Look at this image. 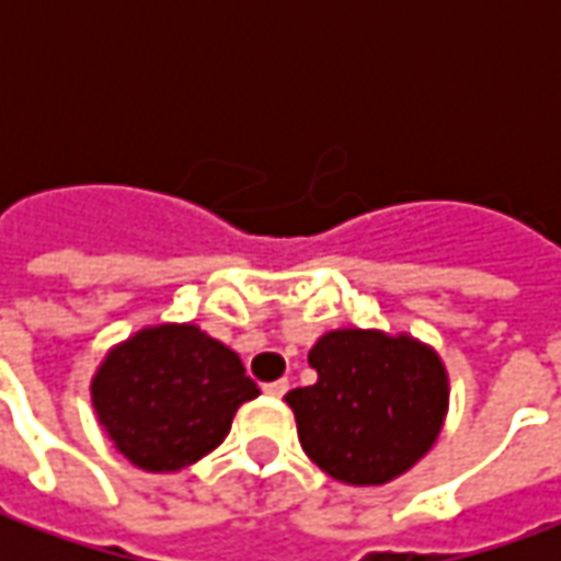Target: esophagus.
I'll return each instance as SVG.
<instances>
[{
  "label": "esophagus",
  "instance_id": "34e87169",
  "mask_svg": "<svg viewBox=\"0 0 561 561\" xmlns=\"http://www.w3.org/2000/svg\"><path fill=\"white\" fill-rule=\"evenodd\" d=\"M264 393L273 397V400H279V397L288 393V381H285V378H279V381H270V385H264Z\"/></svg>",
  "mask_w": 561,
  "mask_h": 561
}]
</instances>
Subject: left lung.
Returning <instances> with one entry per match:
<instances>
[{
    "label": "left lung",
    "instance_id": "left-lung-1",
    "mask_svg": "<svg viewBox=\"0 0 561 561\" xmlns=\"http://www.w3.org/2000/svg\"><path fill=\"white\" fill-rule=\"evenodd\" d=\"M316 385L285 400L306 457L342 483H388L435 445L447 412V373L412 336L333 330L309 352Z\"/></svg>",
    "mask_w": 561,
    "mask_h": 561
}]
</instances>
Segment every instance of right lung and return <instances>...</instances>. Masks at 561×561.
I'll list each match as a JSON object with an SVG mask.
<instances>
[{"instance_id": "obj_1", "label": "right lung", "mask_w": 561, "mask_h": 561, "mask_svg": "<svg viewBox=\"0 0 561 561\" xmlns=\"http://www.w3.org/2000/svg\"><path fill=\"white\" fill-rule=\"evenodd\" d=\"M257 385L240 357L195 324H159L104 357L92 405L138 469L180 471L221 445Z\"/></svg>"}]
</instances>
